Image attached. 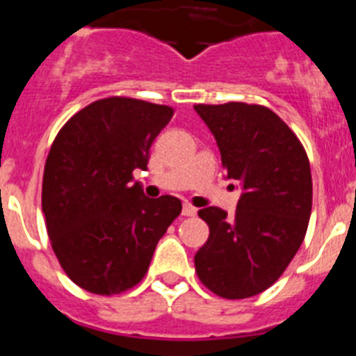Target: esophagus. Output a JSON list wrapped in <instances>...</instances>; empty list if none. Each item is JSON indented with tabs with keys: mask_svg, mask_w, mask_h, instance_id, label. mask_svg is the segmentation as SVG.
<instances>
[{
	"mask_svg": "<svg viewBox=\"0 0 356 356\" xmlns=\"http://www.w3.org/2000/svg\"><path fill=\"white\" fill-rule=\"evenodd\" d=\"M181 212H184V216L193 217V216H196V213H197V209H196V207L191 205V203H184V210H181Z\"/></svg>",
	"mask_w": 356,
	"mask_h": 356,
	"instance_id": "34e87169",
	"label": "esophagus"
}]
</instances>
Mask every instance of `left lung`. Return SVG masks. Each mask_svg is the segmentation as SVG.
<instances>
[{"label": "left lung", "mask_w": 356, "mask_h": 356, "mask_svg": "<svg viewBox=\"0 0 356 356\" xmlns=\"http://www.w3.org/2000/svg\"><path fill=\"white\" fill-rule=\"evenodd\" d=\"M221 151L226 178L241 185L234 217L207 207L209 241L194 257L213 294L244 300L271 287L300 250L312 212L310 163L294 131L262 105H194Z\"/></svg>", "instance_id": "left-lung-1"}]
</instances>
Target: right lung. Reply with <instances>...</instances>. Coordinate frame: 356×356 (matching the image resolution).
<instances>
[{
    "instance_id": "add662e5",
    "label": "right lung",
    "mask_w": 356,
    "mask_h": 356,
    "mask_svg": "<svg viewBox=\"0 0 356 356\" xmlns=\"http://www.w3.org/2000/svg\"><path fill=\"white\" fill-rule=\"evenodd\" d=\"M172 114L165 105L105 97L72 115L53 140L42 212L56 259L78 287L112 296L139 284L180 216L178 197L149 200L134 184Z\"/></svg>"
}]
</instances>
